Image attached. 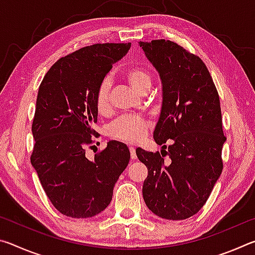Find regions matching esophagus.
<instances>
[{
  "label": "esophagus",
  "mask_w": 255,
  "mask_h": 255,
  "mask_svg": "<svg viewBox=\"0 0 255 255\" xmlns=\"http://www.w3.org/2000/svg\"><path fill=\"white\" fill-rule=\"evenodd\" d=\"M129 152H130V157L131 159H136V150H135V147H132V146H130L129 147Z\"/></svg>",
  "instance_id": "34e87169"
}]
</instances>
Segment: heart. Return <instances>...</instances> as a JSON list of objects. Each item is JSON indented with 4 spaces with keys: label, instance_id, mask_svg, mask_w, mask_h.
<instances>
[{
    "label": "heart",
    "instance_id": "heart-1",
    "mask_svg": "<svg viewBox=\"0 0 255 255\" xmlns=\"http://www.w3.org/2000/svg\"><path fill=\"white\" fill-rule=\"evenodd\" d=\"M124 77L139 93H146L152 85V76L146 68L130 66L124 72ZM111 83L109 79L100 82L96 91L94 103L99 114L108 115L111 111ZM150 127V122L140 116H123L112 122L108 127V135L126 143H137L143 138Z\"/></svg>",
    "mask_w": 255,
    "mask_h": 255
}]
</instances>
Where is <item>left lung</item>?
I'll return each instance as SVG.
<instances>
[{
    "mask_svg": "<svg viewBox=\"0 0 255 255\" xmlns=\"http://www.w3.org/2000/svg\"><path fill=\"white\" fill-rule=\"evenodd\" d=\"M139 46L162 79L163 105L154 139L167 149H136L148 170L143 197L158 217L182 221L204 207L222 174L226 137L219 96L199 56L165 39L139 41ZM167 154L170 162L165 163Z\"/></svg>",
    "mask_w": 255,
    "mask_h": 255,
    "instance_id": "1",
    "label": "left lung"
}]
</instances>
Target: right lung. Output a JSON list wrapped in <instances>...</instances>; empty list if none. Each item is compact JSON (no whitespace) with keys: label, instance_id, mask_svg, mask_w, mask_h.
I'll return each mask as SVG.
<instances>
[{"label":"right lung","instance_id":"1","mask_svg":"<svg viewBox=\"0 0 255 255\" xmlns=\"http://www.w3.org/2000/svg\"><path fill=\"white\" fill-rule=\"evenodd\" d=\"M130 45L107 42L77 49L59 58L40 83L30 162L51 204L67 217L89 218L105 210L130 159L127 146L116 140L93 159L85 155L98 136L92 128L98 122V85Z\"/></svg>","mask_w":255,"mask_h":255}]
</instances>
